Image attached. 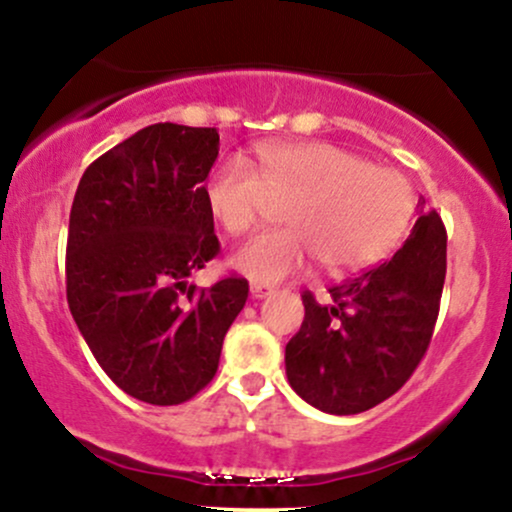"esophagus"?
<instances>
[{"mask_svg": "<svg viewBox=\"0 0 512 512\" xmlns=\"http://www.w3.org/2000/svg\"><path fill=\"white\" fill-rule=\"evenodd\" d=\"M272 293H274L272 286H267V284H250V296L257 298V301H260V298L272 296Z\"/></svg>", "mask_w": 512, "mask_h": 512, "instance_id": "34e87169", "label": "esophagus"}]
</instances>
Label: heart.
Returning a JSON list of instances; mask_svg holds the SVG:
<instances>
[{"instance_id":"heart-1","label":"heart","mask_w":512,"mask_h":512,"mask_svg":"<svg viewBox=\"0 0 512 512\" xmlns=\"http://www.w3.org/2000/svg\"><path fill=\"white\" fill-rule=\"evenodd\" d=\"M257 161L260 173L245 158H223L204 190L211 216L231 236L255 226L269 197H292L284 207L289 226L257 233L233 257L255 284H279L315 260L327 274L358 272L407 238L416 190L402 170L330 142L260 144Z\"/></svg>"}]
</instances>
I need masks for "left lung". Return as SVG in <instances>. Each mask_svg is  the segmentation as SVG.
Wrapping results in <instances>:
<instances>
[{
	"mask_svg": "<svg viewBox=\"0 0 512 512\" xmlns=\"http://www.w3.org/2000/svg\"><path fill=\"white\" fill-rule=\"evenodd\" d=\"M445 248L443 221L428 211L392 260L332 286L327 305L305 291L303 325L286 344L296 395L337 416L361 414L395 395L431 342Z\"/></svg>",
	"mask_w": 512,
	"mask_h": 512,
	"instance_id": "1",
	"label": "left lung"
}]
</instances>
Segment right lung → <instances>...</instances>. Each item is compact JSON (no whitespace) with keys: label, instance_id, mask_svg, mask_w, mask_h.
I'll return each instance as SVG.
<instances>
[{"label":"right lung","instance_id":"add662e5","mask_svg":"<svg viewBox=\"0 0 512 512\" xmlns=\"http://www.w3.org/2000/svg\"><path fill=\"white\" fill-rule=\"evenodd\" d=\"M214 127L139 129L86 168L67 236V301L108 378L158 407L195 397L219 368L223 337L248 281L197 289L190 276L219 252L207 180Z\"/></svg>","mask_w":512,"mask_h":512}]
</instances>
